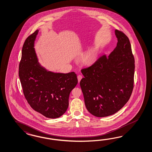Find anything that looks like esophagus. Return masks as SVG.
Listing matches in <instances>:
<instances>
[{"mask_svg": "<svg viewBox=\"0 0 152 152\" xmlns=\"http://www.w3.org/2000/svg\"><path fill=\"white\" fill-rule=\"evenodd\" d=\"M82 76L81 75H78L77 76V79H78V83H80V81H81V80L82 79Z\"/></svg>", "mask_w": 152, "mask_h": 152, "instance_id": "esophagus-1", "label": "esophagus"}]
</instances>
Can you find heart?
<instances>
[{
	"label": "heart",
	"instance_id": "heart-1",
	"mask_svg": "<svg viewBox=\"0 0 152 152\" xmlns=\"http://www.w3.org/2000/svg\"><path fill=\"white\" fill-rule=\"evenodd\" d=\"M97 54H98V50L97 49L94 48V49L90 50L84 55V57H83L84 63L86 65H89L92 64L96 59V58L97 56Z\"/></svg>",
	"mask_w": 152,
	"mask_h": 152
}]
</instances>
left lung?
I'll return each instance as SVG.
<instances>
[{
	"label": "left lung",
	"mask_w": 152,
	"mask_h": 152,
	"mask_svg": "<svg viewBox=\"0 0 152 152\" xmlns=\"http://www.w3.org/2000/svg\"><path fill=\"white\" fill-rule=\"evenodd\" d=\"M118 42L108 56L102 55L81 70L80 85L87 110L97 117L113 115L126 104L133 88L134 58L127 37L115 30Z\"/></svg>",
	"instance_id": "1"
}]
</instances>
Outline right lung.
Wrapping results in <instances>:
<instances>
[{
  "label": "right lung",
  "instance_id": "1",
  "mask_svg": "<svg viewBox=\"0 0 152 152\" xmlns=\"http://www.w3.org/2000/svg\"><path fill=\"white\" fill-rule=\"evenodd\" d=\"M38 33L36 30L24 42L19 76L31 108L47 118H56L69 107L70 92L78 82L77 75L74 72H53L41 66L34 48Z\"/></svg>",
  "mask_w": 152,
  "mask_h": 152
}]
</instances>
